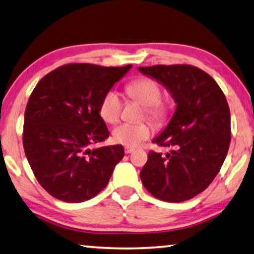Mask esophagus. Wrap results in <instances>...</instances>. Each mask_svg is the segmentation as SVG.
Segmentation results:
<instances>
[{
  "label": "esophagus",
  "mask_w": 254,
  "mask_h": 254,
  "mask_svg": "<svg viewBox=\"0 0 254 254\" xmlns=\"http://www.w3.org/2000/svg\"><path fill=\"white\" fill-rule=\"evenodd\" d=\"M124 151H126V153H131V152L134 151V148H132V147H126V148H124Z\"/></svg>",
  "instance_id": "34e87169"
}]
</instances>
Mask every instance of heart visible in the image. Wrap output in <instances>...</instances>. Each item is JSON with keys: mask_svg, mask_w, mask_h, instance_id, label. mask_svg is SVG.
<instances>
[{"mask_svg": "<svg viewBox=\"0 0 254 254\" xmlns=\"http://www.w3.org/2000/svg\"><path fill=\"white\" fill-rule=\"evenodd\" d=\"M126 92L133 100L147 107V115L156 123H161L167 118V107L161 104V89L156 81L141 78L132 81L126 87ZM122 102L114 91L107 92L100 105V114L107 123H117L121 115ZM151 127L147 123H122L113 130V140L127 147H136L151 135Z\"/></svg>", "mask_w": 254, "mask_h": 254, "instance_id": "heart-1", "label": "heart"}]
</instances>
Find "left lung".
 <instances>
[{
	"instance_id": "1",
	"label": "left lung",
	"mask_w": 254,
	"mask_h": 254,
	"mask_svg": "<svg viewBox=\"0 0 254 254\" xmlns=\"http://www.w3.org/2000/svg\"><path fill=\"white\" fill-rule=\"evenodd\" d=\"M160 83L176 103L169 123L152 142L170 152L150 151L140 177L156 198L180 203L200 194L220 171L231 141L229 104L220 86L190 65L137 67Z\"/></svg>"
}]
</instances>
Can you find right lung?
<instances>
[{"mask_svg": "<svg viewBox=\"0 0 254 254\" xmlns=\"http://www.w3.org/2000/svg\"><path fill=\"white\" fill-rule=\"evenodd\" d=\"M131 67L69 64L34 87L24 113L23 148L37 180L55 198L83 203L109 184L123 145H91L110 136L101 102Z\"/></svg>", "mask_w": 254, "mask_h": 254, "instance_id": "right-lung-1", "label": "right lung"}]
</instances>
